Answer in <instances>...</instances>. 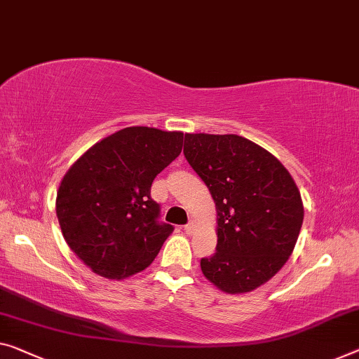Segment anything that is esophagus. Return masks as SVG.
<instances>
[{
	"instance_id": "obj_1",
	"label": "esophagus",
	"mask_w": 359,
	"mask_h": 359,
	"mask_svg": "<svg viewBox=\"0 0 359 359\" xmlns=\"http://www.w3.org/2000/svg\"><path fill=\"white\" fill-rule=\"evenodd\" d=\"M184 231L187 234H192L196 231V223L194 222H189L186 226H184Z\"/></svg>"
}]
</instances>
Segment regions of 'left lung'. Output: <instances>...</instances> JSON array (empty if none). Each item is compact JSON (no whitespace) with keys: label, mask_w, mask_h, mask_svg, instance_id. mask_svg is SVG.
<instances>
[{"label":"left lung","mask_w":359,"mask_h":359,"mask_svg":"<svg viewBox=\"0 0 359 359\" xmlns=\"http://www.w3.org/2000/svg\"><path fill=\"white\" fill-rule=\"evenodd\" d=\"M183 152L217 207V252L201 260L203 276L228 294L255 290L294 252L299 187L273 154L242 136L186 133Z\"/></svg>","instance_id":"1"}]
</instances>
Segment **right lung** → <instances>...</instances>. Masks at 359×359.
<instances>
[{
	"label": "right lung",
	"mask_w": 359,
	"mask_h": 359,
	"mask_svg": "<svg viewBox=\"0 0 359 359\" xmlns=\"http://www.w3.org/2000/svg\"><path fill=\"white\" fill-rule=\"evenodd\" d=\"M181 149V131L130 126L96 142L65 173L56 198L60 229L96 274L125 279L161 252L173 226L158 222L151 186Z\"/></svg>",
	"instance_id": "obj_1"
}]
</instances>
